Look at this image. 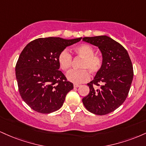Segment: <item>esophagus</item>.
<instances>
[{"instance_id":"esophagus-1","label":"esophagus","mask_w":146,"mask_h":146,"mask_svg":"<svg viewBox=\"0 0 146 146\" xmlns=\"http://www.w3.org/2000/svg\"><path fill=\"white\" fill-rule=\"evenodd\" d=\"M80 86V85L78 84H74V85H73L74 88H78V87H79Z\"/></svg>"}]
</instances>
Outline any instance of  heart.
Wrapping results in <instances>:
<instances>
[{
  "label": "heart",
  "mask_w": 146,
  "mask_h": 146,
  "mask_svg": "<svg viewBox=\"0 0 146 146\" xmlns=\"http://www.w3.org/2000/svg\"><path fill=\"white\" fill-rule=\"evenodd\" d=\"M75 53L83 58L80 65L81 70H71L66 73V78L68 81L75 84L86 82L90 78V75L87 70L91 73H96L102 67V60L100 57L95 56V51L91 46L88 44H83L77 46ZM58 63L63 71H68L72 64V56L69 51L64 49L58 56Z\"/></svg>",
  "instance_id": "obj_1"
}]
</instances>
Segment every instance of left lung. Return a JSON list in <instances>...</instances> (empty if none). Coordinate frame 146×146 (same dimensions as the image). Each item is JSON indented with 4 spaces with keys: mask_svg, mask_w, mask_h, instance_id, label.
<instances>
[{
    "mask_svg": "<svg viewBox=\"0 0 146 146\" xmlns=\"http://www.w3.org/2000/svg\"><path fill=\"white\" fill-rule=\"evenodd\" d=\"M82 40L98 46L102 56V67L87 84L90 91L82 102L90 113L106 115L119 108L128 96L133 79L132 62L125 48L110 37H84Z\"/></svg>",
    "mask_w": 146,
    "mask_h": 146,
    "instance_id": "left-lung-1",
    "label": "left lung"
}]
</instances>
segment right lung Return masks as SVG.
Here are the masks:
<instances>
[{
	"label": "right lung",
	"instance_id": "right-lung-1",
	"mask_svg": "<svg viewBox=\"0 0 146 146\" xmlns=\"http://www.w3.org/2000/svg\"><path fill=\"white\" fill-rule=\"evenodd\" d=\"M81 39L38 38L21 52L16 65V77L20 95L31 109L48 114L62 106L73 84L59 71L58 56L66 46Z\"/></svg>",
	"mask_w": 146,
	"mask_h": 146
}]
</instances>
